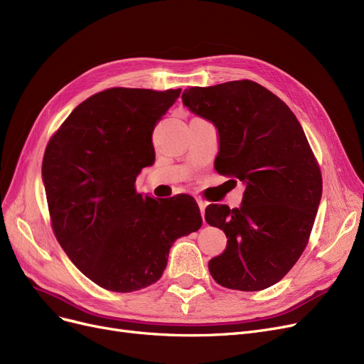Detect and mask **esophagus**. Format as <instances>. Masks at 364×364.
I'll use <instances>...</instances> for the list:
<instances>
[{
  "label": "esophagus",
  "instance_id": "1",
  "mask_svg": "<svg viewBox=\"0 0 364 364\" xmlns=\"http://www.w3.org/2000/svg\"><path fill=\"white\" fill-rule=\"evenodd\" d=\"M196 203H198V205H199L200 214H203V218H204V213H205V208H207L208 203H207V200H204V199H196Z\"/></svg>",
  "mask_w": 364,
  "mask_h": 364
}]
</instances>
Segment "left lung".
<instances>
[{"label": "left lung", "mask_w": 364, "mask_h": 364, "mask_svg": "<svg viewBox=\"0 0 364 364\" xmlns=\"http://www.w3.org/2000/svg\"><path fill=\"white\" fill-rule=\"evenodd\" d=\"M181 99L219 132L216 171L246 184L240 208L211 204L205 210L207 223L228 238L208 270L230 289L272 287L301 257L322 195L303 127L287 103L247 79L191 87Z\"/></svg>", "instance_id": "8db88e82"}]
</instances>
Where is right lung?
<instances>
[{
  "mask_svg": "<svg viewBox=\"0 0 364 364\" xmlns=\"http://www.w3.org/2000/svg\"><path fill=\"white\" fill-rule=\"evenodd\" d=\"M181 88H109L65 118L43 157L53 234L90 280L115 292L150 287L164 274L173 241L198 231L196 200H157L134 189L154 164L153 130Z\"/></svg>",
  "mask_w": 364,
  "mask_h": 364,
  "instance_id": "add662e5",
  "label": "right lung"
}]
</instances>
